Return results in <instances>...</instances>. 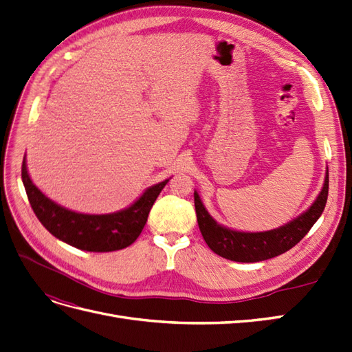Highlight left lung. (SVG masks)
Returning a JSON list of instances; mask_svg holds the SVG:
<instances>
[{
    "instance_id": "8db88e82",
    "label": "left lung",
    "mask_w": 352,
    "mask_h": 352,
    "mask_svg": "<svg viewBox=\"0 0 352 352\" xmlns=\"http://www.w3.org/2000/svg\"><path fill=\"white\" fill-rule=\"evenodd\" d=\"M327 192L329 173L326 172L324 185L320 195L317 197L314 204L304 214L279 229L257 233L238 232L220 226L208 214V211L202 206L199 195L197 192H194V201L199 230L211 251H214L220 257L232 261L257 263L273 258L276 255H280L295 247L307 235L308 230L313 228L318 217L322 216L326 207Z\"/></svg>"
}]
</instances>
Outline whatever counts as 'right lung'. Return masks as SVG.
Wrapping results in <instances>:
<instances>
[{"label":"right lung","mask_w":352,"mask_h":352,"mask_svg":"<svg viewBox=\"0 0 352 352\" xmlns=\"http://www.w3.org/2000/svg\"><path fill=\"white\" fill-rule=\"evenodd\" d=\"M22 180L38 220L44 228L74 248L91 252H109L129 247L141 235L154 201L168 182L163 180L148 188L131 207L111 214H82L60 207L32 184L26 162L22 164Z\"/></svg>","instance_id":"add662e5"}]
</instances>
